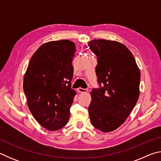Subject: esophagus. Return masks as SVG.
<instances>
[{"mask_svg":"<svg viewBox=\"0 0 161 161\" xmlns=\"http://www.w3.org/2000/svg\"><path fill=\"white\" fill-rule=\"evenodd\" d=\"M78 92H80V93H84V92H88V89H83V88H81V87H80V88H78Z\"/></svg>","mask_w":161,"mask_h":161,"instance_id":"34e87169","label":"esophagus"}]
</instances>
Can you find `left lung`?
I'll list each match as a JSON object with an SVG mask.
<instances>
[{"mask_svg":"<svg viewBox=\"0 0 161 161\" xmlns=\"http://www.w3.org/2000/svg\"><path fill=\"white\" fill-rule=\"evenodd\" d=\"M88 46L97 57L95 69L99 85L91 92L90 121L103 132L113 131L124 124L138 99L140 70L132 53L121 43L95 39Z\"/></svg>","mask_w":161,"mask_h":161,"instance_id":"obj_1","label":"left lung"}]
</instances>
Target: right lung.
<instances>
[{
	"label": "right lung",
	"instance_id": "add662e5",
	"mask_svg": "<svg viewBox=\"0 0 161 161\" xmlns=\"http://www.w3.org/2000/svg\"><path fill=\"white\" fill-rule=\"evenodd\" d=\"M76 47L68 40L42 45L30 60L23 90L35 120L49 130L63 128L69 121L76 92L71 88Z\"/></svg>",
	"mask_w": 161,
	"mask_h": 161
}]
</instances>
